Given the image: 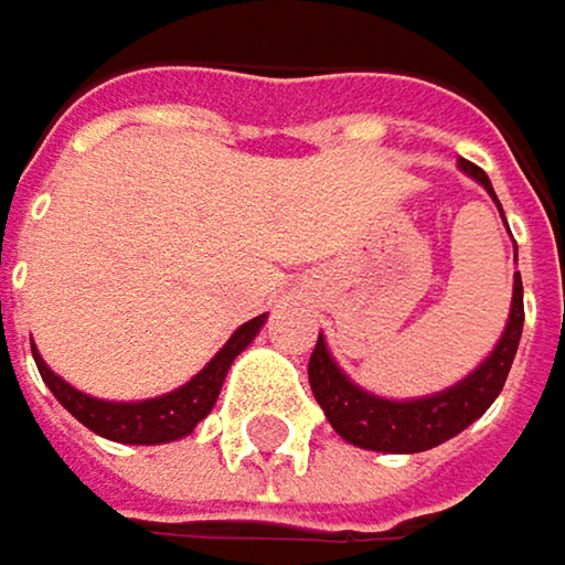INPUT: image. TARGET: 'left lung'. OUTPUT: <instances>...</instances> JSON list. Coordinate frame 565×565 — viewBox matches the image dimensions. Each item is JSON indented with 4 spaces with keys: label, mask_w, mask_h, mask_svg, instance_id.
I'll use <instances>...</instances> for the list:
<instances>
[{
    "label": "left lung",
    "mask_w": 565,
    "mask_h": 565,
    "mask_svg": "<svg viewBox=\"0 0 565 565\" xmlns=\"http://www.w3.org/2000/svg\"><path fill=\"white\" fill-rule=\"evenodd\" d=\"M457 167L490 193V200L497 203L503 216V206L490 186V177L470 160H460ZM513 263H516V243H513ZM520 335H523V282H520V273H513V299H510V316H507L500 342L467 379L454 382L450 388L422 395V398L372 395L339 369L322 332L309 359V385H312L319 408L326 412V418L342 440L365 447V450H379V454H418V450H430L457 437L497 402L510 375V365L516 359Z\"/></svg>",
    "instance_id": "8db88e82"
}]
</instances>
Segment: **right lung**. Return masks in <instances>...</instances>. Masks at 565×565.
Instances as JSON below:
<instances>
[{"label": "right lung", "instance_id": "obj_1", "mask_svg": "<svg viewBox=\"0 0 565 565\" xmlns=\"http://www.w3.org/2000/svg\"><path fill=\"white\" fill-rule=\"evenodd\" d=\"M263 322H266V312L249 319V322H243L226 339V345L186 385H180V388H173L167 395H157V398H143V402L92 398V395L72 388L62 375H55L45 365V359L39 355L35 345H32V359L39 365L42 382L52 388V395L62 402V408L72 412L88 430H95V434H102L108 440H118V444H170V440L186 437L196 424L213 412L230 365L259 335Z\"/></svg>", "mask_w": 565, "mask_h": 565}]
</instances>
